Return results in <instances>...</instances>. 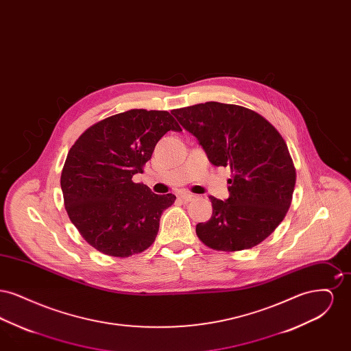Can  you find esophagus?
Instances as JSON below:
<instances>
[{"label":"esophagus","mask_w":351,"mask_h":351,"mask_svg":"<svg viewBox=\"0 0 351 351\" xmlns=\"http://www.w3.org/2000/svg\"><path fill=\"white\" fill-rule=\"evenodd\" d=\"M180 197H182V200H183L184 202H189V201H193L195 199H197V196L191 195V193H184Z\"/></svg>","instance_id":"34e87169"}]
</instances>
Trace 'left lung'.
Listing matches in <instances>:
<instances>
[{"label":"left lung","instance_id":"1","mask_svg":"<svg viewBox=\"0 0 351 351\" xmlns=\"http://www.w3.org/2000/svg\"><path fill=\"white\" fill-rule=\"evenodd\" d=\"M195 135L215 166L230 167V196L209 197L213 213L196 225L210 249L246 250L283 221L292 200L296 171L283 136L266 118L247 108L205 102L171 112Z\"/></svg>","mask_w":351,"mask_h":351}]
</instances>
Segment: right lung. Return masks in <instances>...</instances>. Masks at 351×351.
<instances>
[{
    "instance_id": "right-lung-1",
    "label": "right lung",
    "mask_w": 351,
    "mask_h": 351,
    "mask_svg": "<svg viewBox=\"0 0 351 351\" xmlns=\"http://www.w3.org/2000/svg\"><path fill=\"white\" fill-rule=\"evenodd\" d=\"M182 132L166 110L132 109L85 130L68 151L60 185L69 219L96 250L130 256L149 249L175 195L134 183L165 134Z\"/></svg>"
}]
</instances>
